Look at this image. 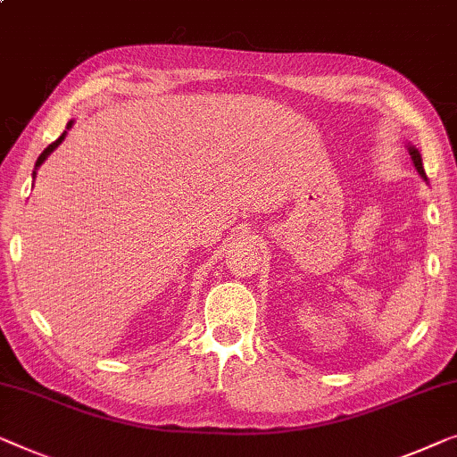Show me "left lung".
Listing matches in <instances>:
<instances>
[{"label":"left lung","instance_id":"1","mask_svg":"<svg viewBox=\"0 0 457 457\" xmlns=\"http://www.w3.org/2000/svg\"><path fill=\"white\" fill-rule=\"evenodd\" d=\"M408 152H410V158H412V162H414L416 170H419V175L422 177V179L427 181V173H425V167H422V158H420V152L416 150L414 146H408Z\"/></svg>","mask_w":457,"mask_h":457}]
</instances>
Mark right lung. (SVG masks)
Instances as JSON below:
<instances>
[{"mask_svg": "<svg viewBox=\"0 0 457 457\" xmlns=\"http://www.w3.org/2000/svg\"><path fill=\"white\" fill-rule=\"evenodd\" d=\"M71 125H74V121H70V123H68V128H65V131H63V134H62V136H59L55 142H53V144H49V146H47V148H45V150L41 152V156H38V158H37V164H35V169H38V167H41V164H43L45 161H47V156L51 154V152H53V150H55V148L59 146V144H62V142H63V137H65V134H68V129L71 128ZM32 175H37V170H35V173H32Z\"/></svg>", "mask_w": 457, "mask_h": 457, "instance_id": "add662e5", "label": "right lung"}]
</instances>
